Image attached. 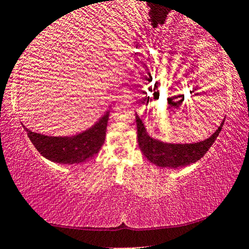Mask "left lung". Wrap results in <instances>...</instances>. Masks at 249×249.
<instances>
[{
    "label": "left lung",
    "mask_w": 249,
    "mask_h": 249,
    "mask_svg": "<svg viewBox=\"0 0 249 249\" xmlns=\"http://www.w3.org/2000/svg\"><path fill=\"white\" fill-rule=\"evenodd\" d=\"M135 120L136 127H138L139 146L145 158L159 167H168L174 168V169L187 166L201 159L218 138L222 125L225 123L223 121L218 129L204 141L190 143V144H173V143L160 142L158 140L150 138L138 115L135 116Z\"/></svg>",
    "instance_id": "8db88e82"
}]
</instances>
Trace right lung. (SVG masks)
Instances as JSON below:
<instances>
[{
    "instance_id": "add662e5",
    "label": "right lung",
    "mask_w": 249,
    "mask_h": 249,
    "mask_svg": "<svg viewBox=\"0 0 249 249\" xmlns=\"http://www.w3.org/2000/svg\"><path fill=\"white\" fill-rule=\"evenodd\" d=\"M109 113H106L92 127L71 138L41 135L27 127L28 138L45 158L57 163L72 164L85 162L99 152L105 142Z\"/></svg>"
}]
</instances>
